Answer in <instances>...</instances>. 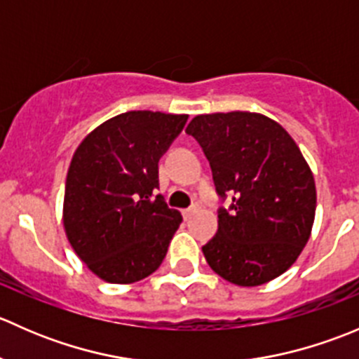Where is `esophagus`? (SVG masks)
<instances>
[{
	"label": "esophagus",
	"instance_id": "34e87169",
	"mask_svg": "<svg viewBox=\"0 0 359 359\" xmlns=\"http://www.w3.org/2000/svg\"><path fill=\"white\" fill-rule=\"evenodd\" d=\"M198 210H200V206H189V208H186V210H182V215H184V219H191V217L194 215V213L198 212Z\"/></svg>",
	"mask_w": 359,
	"mask_h": 359
}]
</instances>
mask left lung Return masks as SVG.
Returning <instances> with one entry per match:
<instances>
[{"label":"left lung","instance_id":"obj_1","mask_svg":"<svg viewBox=\"0 0 359 359\" xmlns=\"http://www.w3.org/2000/svg\"><path fill=\"white\" fill-rule=\"evenodd\" d=\"M210 161L219 210L217 234L203 247L208 266L238 287L283 274L311 236L316 186L295 140L274 119L247 111L200 114L186 128Z\"/></svg>","mask_w":359,"mask_h":359}]
</instances>
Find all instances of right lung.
Segmentation results:
<instances>
[{
	"label": "right lung",
	"instance_id": "right-lung-1",
	"mask_svg": "<svg viewBox=\"0 0 359 359\" xmlns=\"http://www.w3.org/2000/svg\"><path fill=\"white\" fill-rule=\"evenodd\" d=\"M187 114L128 111L83 139L69 165L64 229L76 255L107 283H135L161 266L182 222L159 187L158 161Z\"/></svg>",
	"mask_w": 359,
	"mask_h": 359
}]
</instances>
